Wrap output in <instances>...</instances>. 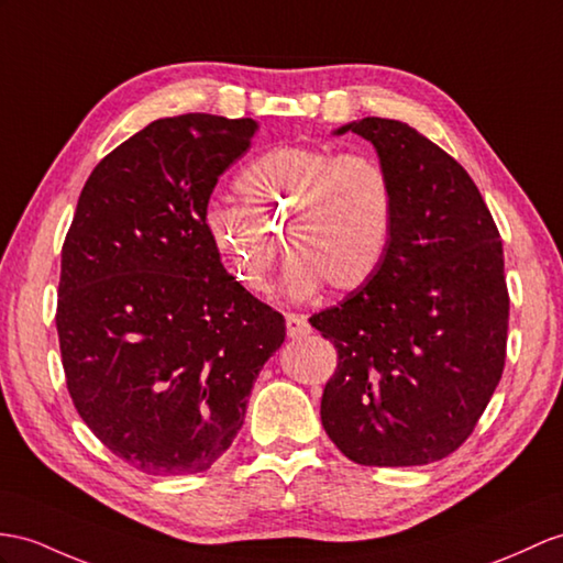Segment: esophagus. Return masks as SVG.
Listing matches in <instances>:
<instances>
[{
  "label": "esophagus",
  "instance_id": "obj_1",
  "mask_svg": "<svg viewBox=\"0 0 563 563\" xmlns=\"http://www.w3.org/2000/svg\"><path fill=\"white\" fill-rule=\"evenodd\" d=\"M312 332L306 314H298V312H289L286 314V334L291 339H300V336H308Z\"/></svg>",
  "mask_w": 563,
  "mask_h": 563
}]
</instances>
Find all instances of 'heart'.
<instances>
[{
	"label": "heart",
	"instance_id": "b5f03b06",
	"mask_svg": "<svg viewBox=\"0 0 563 563\" xmlns=\"http://www.w3.org/2000/svg\"><path fill=\"white\" fill-rule=\"evenodd\" d=\"M234 188L241 205H208L205 229L234 279L255 294L269 286L282 234L291 251L284 286L294 298H310L322 284L358 291L389 251L396 190L373 155L279 145L253 159Z\"/></svg>",
	"mask_w": 563,
	"mask_h": 563
}]
</instances>
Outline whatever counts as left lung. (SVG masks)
<instances>
[{
  "mask_svg": "<svg viewBox=\"0 0 563 563\" xmlns=\"http://www.w3.org/2000/svg\"><path fill=\"white\" fill-rule=\"evenodd\" d=\"M377 147L396 190L377 274L310 324L336 349L322 424L361 465H424L468 440L506 361L499 229L461 164L408 123L341 126Z\"/></svg>",
  "mask_w": 563,
  "mask_h": 563,
  "instance_id": "1",
  "label": "left lung"
}]
</instances>
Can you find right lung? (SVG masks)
Masks as SVG:
<instances>
[{
	"label": "right lung",
	"instance_id": "obj_1",
	"mask_svg": "<svg viewBox=\"0 0 563 563\" xmlns=\"http://www.w3.org/2000/svg\"><path fill=\"white\" fill-rule=\"evenodd\" d=\"M253 119H157L92 169L62 245L66 389L92 434L147 475L205 473L234 442L284 314L224 269L205 210Z\"/></svg>",
	"mask_w": 563,
	"mask_h": 563
}]
</instances>
